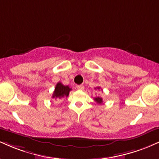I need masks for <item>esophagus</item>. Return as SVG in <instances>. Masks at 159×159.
<instances>
[{"label": "esophagus", "instance_id": "34e87169", "mask_svg": "<svg viewBox=\"0 0 159 159\" xmlns=\"http://www.w3.org/2000/svg\"><path fill=\"white\" fill-rule=\"evenodd\" d=\"M84 88V85H82V84L77 86V89L79 90H83Z\"/></svg>", "mask_w": 159, "mask_h": 159}]
</instances>
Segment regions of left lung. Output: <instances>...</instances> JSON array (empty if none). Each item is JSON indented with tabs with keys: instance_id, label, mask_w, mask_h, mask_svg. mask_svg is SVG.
Here are the masks:
<instances>
[{
	"instance_id": "1",
	"label": "left lung",
	"mask_w": 159,
	"mask_h": 159,
	"mask_svg": "<svg viewBox=\"0 0 159 159\" xmlns=\"http://www.w3.org/2000/svg\"><path fill=\"white\" fill-rule=\"evenodd\" d=\"M96 88L98 89V90H99L100 89V87H96ZM94 100H95V102H96L97 103H98V104H101V103H102V98H101V97H99V96H97V97H96V98H94Z\"/></svg>"
}]
</instances>
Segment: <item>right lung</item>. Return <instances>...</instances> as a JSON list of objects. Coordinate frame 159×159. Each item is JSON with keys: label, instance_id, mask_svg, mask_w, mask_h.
<instances>
[{"label": "right lung", "instance_id": "add662e5", "mask_svg": "<svg viewBox=\"0 0 159 159\" xmlns=\"http://www.w3.org/2000/svg\"><path fill=\"white\" fill-rule=\"evenodd\" d=\"M72 90L69 88V86H65L61 82H58L56 84L55 89L53 93V98H62L63 97H67L69 96V92Z\"/></svg>", "mask_w": 159, "mask_h": 159}]
</instances>
